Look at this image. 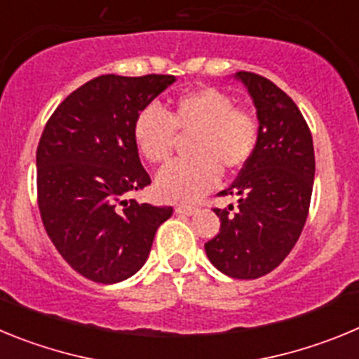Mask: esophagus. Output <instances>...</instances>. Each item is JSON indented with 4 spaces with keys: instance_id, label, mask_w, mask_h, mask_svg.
Segmentation results:
<instances>
[{
    "instance_id": "34e87169",
    "label": "esophagus",
    "mask_w": 359,
    "mask_h": 359,
    "mask_svg": "<svg viewBox=\"0 0 359 359\" xmlns=\"http://www.w3.org/2000/svg\"><path fill=\"white\" fill-rule=\"evenodd\" d=\"M196 210H198V208L192 207V205H176V214L192 215Z\"/></svg>"
}]
</instances>
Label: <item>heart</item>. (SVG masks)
<instances>
[{
  "instance_id": "obj_1",
  "label": "heart",
  "mask_w": 359,
  "mask_h": 359,
  "mask_svg": "<svg viewBox=\"0 0 359 359\" xmlns=\"http://www.w3.org/2000/svg\"><path fill=\"white\" fill-rule=\"evenodd\" d=\"M177 133H192L187 145L192 156L165 167L156 190L169 201L192 203L217 183L221 169L233 172L252 158L259 120L253 111L236 106L230 93L207 86L180 95L167 111L149 104L133 122V142L152 165L170 160Z\"/></svg>"
}]
</instances>
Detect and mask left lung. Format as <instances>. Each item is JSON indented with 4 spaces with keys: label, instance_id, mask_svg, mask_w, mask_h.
<instances>
[{
    "label": "left lung",
    "instance_id": "obj_1",
    "mask_svg": "<svg viewBox=\"0 0 359 359\" xmlns=\"http://www.w3.org/2000/svg\"><path fill=\"white\" fill-rule=\"evenodd\" d=\"M237 77L257 107L259 142L236 182L221 192L239 196V205L214 208L221 228L205 243V252L228 277L259 278L290 255L302 233L315 182V149L290 95L257 73L239 72Z\"/></svg>",
    "mask_w": 359,
    "mask_h": 359
}]
</instances>
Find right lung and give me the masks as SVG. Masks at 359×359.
<instances>
[{"instance_id": "right-lung-1", "label": "right lung", "mask_w": 359, "mask_h": 359, "mask_svg": "<svg viewBox=\"0 0 359 359\" xmlns=\"http://www.w3.org/2000/svg\"><path fill=\"white\" fill-rule=\"evenodd\" d=\"M174 75H100L53 111L37 145V205L50 241L82 277L115 284L147 261L172 207L126 199L151 185L133 142L142 107Z\"/></svg>"}]
</instances>
